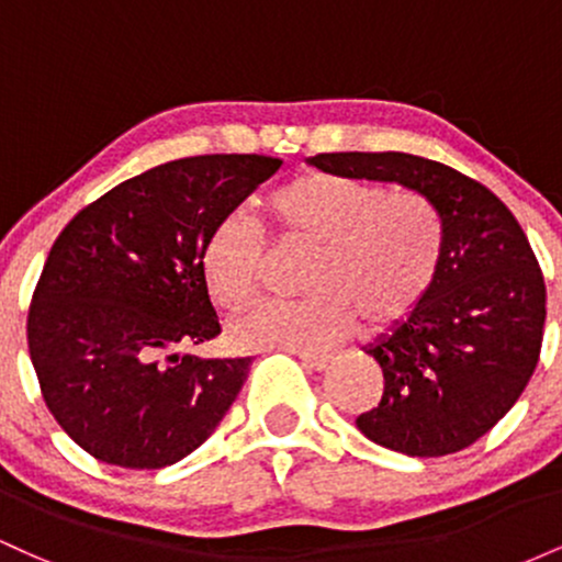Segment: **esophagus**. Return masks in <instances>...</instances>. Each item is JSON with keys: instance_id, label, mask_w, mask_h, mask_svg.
<instances>
[{"instance_id": "34e87169", "label": "esophagus", "mask_w": 562, "mask_h": 562, "mask_svg": "<svg viewBox=\"0 0 562 562\" xmlns=\"http://www.w3.org/2000/svg\"><path fill=\"white\" fill-rule=\"evenodd\" d=\"M293 353H299L301 364L312 372L327 370V364H330V357H327V353H308V351H293Z\"/></svg>"}]
</instances>
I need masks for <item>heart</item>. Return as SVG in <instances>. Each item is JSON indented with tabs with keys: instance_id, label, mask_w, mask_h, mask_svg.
<instances>
[{
	"instance_id": "b5f03b06",
	"label": "heart",
	"mask_w": 562,
	"mask_h": 562,
	"mask_svg": "<svg viewBox=\"0 0 562 562\" xmlns=\"http://www.w3.org/2000/svg\"><path fill=\"white\" fill-rule=\"evenodd\" d=\"M267 211L290 248L312 250L303 301H267L229 325L240 348L319 351L362 322L370 335L415 317L438 280L443 232L434 205L415 192L357 177L306 171L269 195ZM267 250L261 232L229 214L203 245V280L222 308L259 293Z\"/></svg>"
}]
</instances>
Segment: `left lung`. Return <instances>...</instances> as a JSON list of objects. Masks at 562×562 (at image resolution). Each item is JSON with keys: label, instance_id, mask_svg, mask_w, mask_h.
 <instances>
[{"label": "left lung", "instance_id": "8db88e82", "mask_svg": "<svg viewBox=\"0 0 562 562\" xmlns=\"http://www.w3.org/2000/svg\"><path fill=\"white\" fill-rule=\"evenodd\" d=\"M319 171L393 182L441 216L443 256L420 312L364 353L385 378L357 428L409 457L470 447L513 409L537 370L547 290L526 232L492 190L409 153H322Z\"/></svg>", "mask_w": 562, "mask_h": 562}]
</instances>
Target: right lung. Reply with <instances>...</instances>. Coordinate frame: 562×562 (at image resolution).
Returning a JSON list of instances; mask_svg holds the SVG:
<instances>
[{"mask_svg": "<svg viewBox=\"0 0 562 562\" xmlns=\"http://www.w3.org/2000/svg\"><path fill=\"white\" fill-rule=\"evenodd\" d=\"M280 166L171 160L113 187L60 232L31 301L29 351L49 412L94 460L173 465L224 420L250 357L182 351L222 333L203 245Z\"/></svg>", "mask_w": 562, "mask_h": 562, "instance_id": "right-lung-1", "label": "right lung"}]
</instances>
